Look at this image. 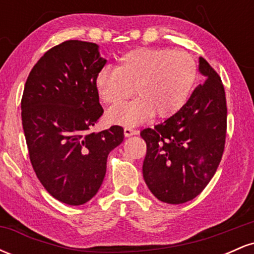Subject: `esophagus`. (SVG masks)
Returning <instances> with one entry per match:
<instances>
[{
    "label": "esophagus",
    "instance_id": "1",
    "mask_svg": "<svg viewBox=\"0 0 254 254\" xmlns=\"http://www.w3.org/2000/svg\"><path fill=\"white\" fill-rule=\"evenodd\" d=\"M137 133H138V131H137V130L131 129V127H124V135H125V137H130V136L137 135Z\"/></svg>",
    "mask_w": 254,
    "mask_h": 254
}]
</instances>
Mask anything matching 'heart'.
<instances>
[{
    "label": "heart",
    "instance_id": "b5f03b06",
    "mask_svg": "<svg viewBox=\"0 0 254 254\" xmlns=\"http://www.w3.org/2000/svg\"><path fill=\"white\" fill-rule=\"evenodd\" d=\"M197 64L190 54L170 49L137 48L119 58L116 69L103 68L95 76V88L112 107L107 119L113 124L136 127L153 117L168 118L185 106L197 80Z\"/></svg>",
    "mask_w": 254,
    "mask_h": 254
}]
</instances>
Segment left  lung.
I'll return each instance as SVG.
<instances>
[{
	"instance_id": "obj_1",
	"label": "left lung",
	"mask_w": 254,
	"mask_h": 254,
	"mask_svg": "<svg viewBox=\"0 0 254 254\" xmlns=\"http://www.w3.org/2000/svg\"><path fill=\"white\" fill-rule=\"evenodd\" d=\"M198 70L205 82L196 87L179 112L141 131L147 143L143 178L161 202L193 199L214 177L224 149L227 105L222 81L203 57Z\"/></svg>"
}]
</instances>
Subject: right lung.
I'll return each mask as SVG.
<instances>
[{
	"mask_svg": "<svg viewBox=\"0 0 254 254\" xmlns=\"http://www.w3.org/2000/svg\"><path fill=\"white\" fill-rule=\"evenodd\" d=\"M107 61L99 45L66 40L44 54L25 83L21 118L31 164L45 190L81 205L98 193L122 127L90 132L103 116L95 76Z\"/></svg>",
	"mask_w": 254,
	"mask_h": 254,
	"instance_id": "obj_1",
	"label": "right lung"
}]
</instances>
